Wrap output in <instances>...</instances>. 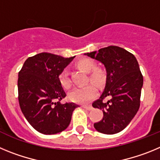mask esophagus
I'll return each instance as SVG.
<instances>
[{
    "mask_svg": "<svg viewBox=\"0 0 160 160\" xmlns=\"http://www.w3.org/2000/svg\"><path fill=\"white\" fill-rule=\"evenodd\" d=\"M82 107L84 109H86V110H87V111H90V110H92L93 108L91 105H82Z\"/></svg>",
    "mask_w": 160,
    "mask_h": 160,
    "instance_id": "esophagus-1",
    "label": "esophagus"
}]
</instances>
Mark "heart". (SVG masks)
<instances>
[{
	"instance_id": "heart-1",
	"label": "heart",
	"mask_w": 160,
	"mask_h": 160,
	"mask_svg": "<svg viewBox=\"0 0 160 160\" xmlns=\"http://www.w3.org/2000/svg\"><path fill=\"white\" fill-rule=\"evenodd\" d=\"M77 66L86 73H89L94 68V62L90 59H82L77 62ZM102 78V71L96 68L89 74V79L96 83L101 82ZM59 81L64 88L68 89L71 87V81L69 77V72L67 69L63 70L60 73ZM97 94L98 90L95 86L93 84H87L73 89L69 93V98L71 101L78 103H87L95 98Z\"/></svg>"
}]
</instances>
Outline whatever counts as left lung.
<instances>
[{
	"instance_id": "left-lung-1",
	"label": "left lung",
	"mask_w": 160,
	"mask_h": 160,
	"mask_svg": "<svg viewBox=\"0 0 160 160\" xmlns=\"http://www.w3.org/2000/svg\"><path fill=\"white\" fill-rule=\"evenodd\" d=\"M85 55L101 62L107 71L104 90L92 104L103 111L102 119L94 124V128L106 135L120 132L131 122L140 105L143 78L138 62L132 53L114 46ZM105 97L108 100L104 103Z\"/></svg>"
}]
</instances>
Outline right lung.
Masks as SVG:
<instances>
[{
    "label": "right lung",
    "instance_id": "1",
    "mask_svg": "<svg viewBox=\"0 0 160 160\" xmlns=\"http://www.w3.org/2000/svg\"><path fill=\"white\" fill-rule=\"evenodd\" d=\"M74 57L41 53L28 58L18 73V100L29 123L38 132L53 135L68 128L78 105L61 103L66 97L59 75Z\"/></svg>",
    "mask_w": 160,
    "mask_h": 160
}]
</instances>
